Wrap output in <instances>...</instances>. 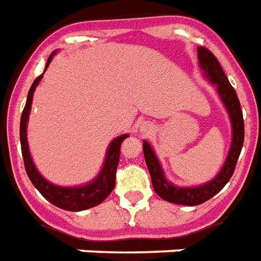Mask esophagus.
Wrapping results in <instances>:
<instances>
[{"mask_svg":"<svg viewBox=\"0 0 261 261\" xmlns=\"http://www.w3.org/2000/svg\"><path fill=\"white\" fill-rule=\"evenodd\" d=\"M151 131H152V127L150 126L149 123L142 124V127H141L142 135H145V137H147V135H149V134H151Z\"/></svg>","mask_w":261,"mask_h":261,"instance_id":"1","label":"esophagus"}]
</instances>
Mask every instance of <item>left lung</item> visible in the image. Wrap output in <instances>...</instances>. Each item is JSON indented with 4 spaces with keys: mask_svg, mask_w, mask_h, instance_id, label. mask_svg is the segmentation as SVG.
<instances>
[{
    "mask_svg": "<svg viewBox=\"0 0 261 261\" xmlns=\"http://www.w3.org/2000/svg\"><path fill=\"white\" fill-rule=\"evenodd\" d=\"M197 56H198V64L202 71V75L207 82L216 87L220 100L229 115L230 127H232L230 149L219 174L206 184L198 186L174 185L170 181H167L164 169L161 166L160 161L156 158L155 152L149 142L143 141V155H145L146 165L151 175L152 188L155 193L162 200L169 201L171 204L186 205V206L204 204L205 201L211 200L212 197L216 196L228 184L230 177L233 175L234 167H236L237 160L240 156L243 143H244V119H243V111H241L236 91L230 86L229 80L222 71L219 60L213 56L211 50L204 46H198Z\"/></svg>",
    "mask_w": 261,
    "mask_h": 261,
    "instance_id": "left-lung-1",
    "label": "left lung"
}]
</instances>
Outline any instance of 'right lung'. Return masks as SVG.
<instances>
[{
    "mask_svg": "<svg viewBox=\"0 0 261 261\" xmlns=\"http://www.w3.org/2000/svg\"><path fill=\"white\" fill-rule=\"evenodd\" d=\"M56 52H54L49 56V59L46 61L44 72L49 67L50 61H52L54 56L56 55ZM42 75L44 73H41L32 84L31 90L28 92L27 105H25L22 115H21L20 141L25 170H27L28 177H29L31 182L33 184V186L41 193L42 197H45L46 200L49 201L50 204H54L55 206L69 212L86 211V209H90V207H94L96 205L101 204L109 197L110 193L114 190V188H115V174L116 167H118V164H119L120 145H122V142L126 138H128V134H123L120 135V137H116L115 139H112L109 149H107V152H106L105 164H103L100 173L92 181L88 182V184H84V185L80 186H59L44 178L40 174V171L37 170V167L35 166V164H33L27 138L28 119H29V114H31L33 94H35L36 87L39 86V83L41 82Z\"/></svg>",
    "mask_w": 261,
    "mask_h": 261,
    "instance_id": "add662e5",
    "label": "right lung"
}]
</instances>
